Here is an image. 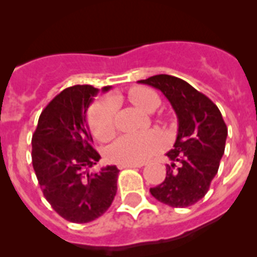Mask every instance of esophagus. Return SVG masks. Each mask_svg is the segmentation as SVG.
Returning a JSON list of instances; mask_svg holds the SVG:
<instances>
[{
    "mask_svg": "<svg viewBox=\"0 0 257 257\" xmlns=\"http://www.w3.org/2000/svg\"><path fill=\"white\" fill-rule=\"evenodd\" d=\"M144 163H127V165H119V169H135V167H143Z\"/></svg>",
    "mask_w": 257,
    "mask_h": 257,
    "instance_id": "1",
    "label": "esophagus"
}]
</instances>
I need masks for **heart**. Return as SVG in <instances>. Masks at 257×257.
Wrapping results in <instances>:
<instances>
[{"label": "heart", "mask_w": 257, "mask_h": 257, "mask_svg": "<svg viewBox=\"0 0 257 257\" xmlns=\"http://www.w3.org/2000/svg\"><path fill=\"white\" fill-rule=\"evenodd\" d=\"M131 103L140 110L151 113L160 105V97L145 87H135L128 92ZM117 103L113 97L96 101L90 108L87 121L90 130L101 142L109 140L114 134V114ZM165 148V138L157 131L126 134L118 138L108 148V158L119 165L143 163Z\"/></svg>", "instance_id": "1"}]
</instances>
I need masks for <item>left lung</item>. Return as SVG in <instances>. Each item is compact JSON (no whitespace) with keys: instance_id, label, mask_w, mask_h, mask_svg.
Listing matches in <instances>:
<instances>
[{"instance_id":"1","label":"left lung","mask_w":257,"mask_h":257,"mask_svg":"<svg viewBox=\"0 0 257 257\" xmlns=\"http://www.w3.org/2000/svg\"><path fill=\"white\" fill-rule=\"evenodd\" d=\"M160 90L178 117V136L174 148L166 153L163 183L151 188L156 199L171 207H188L205 197L217 174L228 136L222 115L206 95L184 79L157 74L138 81Z\"/></svg>"}]
</instances>
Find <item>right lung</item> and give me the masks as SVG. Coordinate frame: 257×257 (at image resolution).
Wrapping results in <instances>:
<instances>
[{"mask_svg":"<svg viewBox=\"0 0 257 257\" xmlns=\"http://www.w3.org/2000/svg\"><path fill=\"white\" fill-rule=\"evenodd\" d=\"M97 92L90 85L63 90L42 110L32 138V163L45 198L61 217L79 224L101 216L117 193L115 166L88 170L100 160L86 122Z\"/></svg>","mask_w":257,"mask_h":257,"instance_id":"right-lung-1","label":"right lung"}]
</instances>
